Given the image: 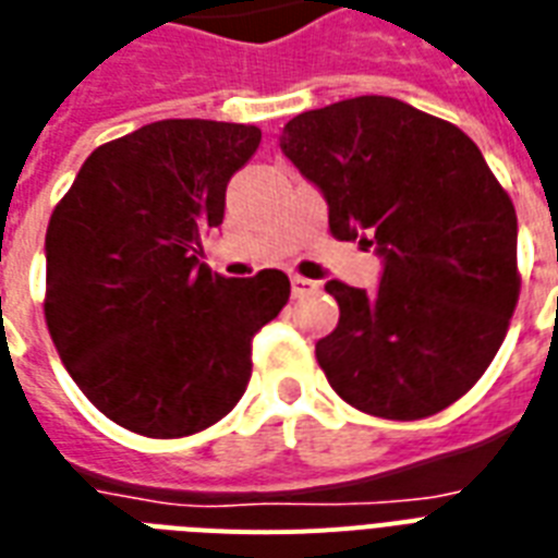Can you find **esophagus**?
Instances as JSON below:
<instances>
[{"mask_svg": "<svg viewBox=\"0 0 558 558\" xmlns=\"http://www.w3.org/2000/svg\"><path fill=\"white\" fill-rule=\"evenodd\" d=\"M291 291L293 296H307V293L319 291V284L314 279H305V276H291Z\"/></svg>", "mask_w": 558, "mask_h": 558, "instance_id": "esophagus-1", "label": "esophagus"}]
</instances>
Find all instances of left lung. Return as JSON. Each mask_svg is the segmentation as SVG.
<instances>
[{"instance_id": "obj_1", "label": "left lung", "mask_w": 558, "mask_h": 558, "mask_svg": "<svg viewBox=\"0 0 558 558\" xmlns=\"http://www.w3.org/2000/svg\"><path fill=\"white\" fill-rule=\"evenodd\" d=\"M323 193L342 242L383 258L377 291H325L340 323L316 342L331 389L360 412L417 421L478 383L519 302L510 195L447 120L363 95L302 111L279 137Z\"/></svg>"}]
</instances>
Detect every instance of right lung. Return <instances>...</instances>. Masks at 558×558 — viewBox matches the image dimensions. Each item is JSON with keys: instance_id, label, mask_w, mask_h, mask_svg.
<instances>
[{"instance_id": "right-lung-1", "label": "right lung", "mask_w": 558, "mask_h": 558, "mask_svg": "<svg viewBox=\"0 0 558 558\" xmlns=\"http://www.w3.org/2000/svg\"><path fill=\"white\" fill-rule=\"evenodd\" d=\"M262 132L158 120L97 146L46 233V323L71 380L109 421L184 438L242 400L253 337L279 316L282 270L225 279L198 262L230 178Z\"/></svg>"}]
</instances>
